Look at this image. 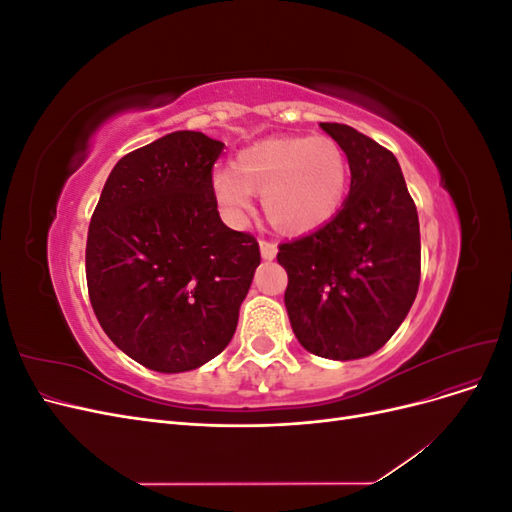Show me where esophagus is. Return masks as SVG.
<instances>
[{
	"mask_svg": "<svg viewBox=\"0 0 512 512\" xmlns=\"http://www.w3.org/2000/svg\"><path fill=\"white\" fill-rule=\"evenodd\" d=\"M260 254L265 260H273L275 254H277V245L273 241H267V239H260Z\"/></svg>",
	"mask_w": 512,
	"mask_h": 512,
	"instance_id": "34e87169",
	"label": "esophagus"
}]
</instances>
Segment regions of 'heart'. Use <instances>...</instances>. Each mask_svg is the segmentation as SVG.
I'll list each match as a JSON object with an SVG mask.
<instances>
[{
    "label": "heart",
    "instance_id": "obj_1",
    "mask_svg": "<svg viewBox=\"0 0 512 512\" xmlns=\"http://www.w3.org/2000/svg\"><path fill=\"white\" fill-rule=\"evenodd\" d=\"M348 164L329 136H284L237 153L232 170L211 177V192L224 218L241 224L262 194V211L273 228L303 235L327 224L344 203Z\"/></svg>",
    "mask_w": 512,
    "mask_h": 512
}]
</instances>
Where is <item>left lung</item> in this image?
Returning a JSON list of instances; mask_svg holds the SVG:
<instances>
[{
	"mask_svg": "<svg viewBox=\"0 0 512 512\" xmlns=\"http://www.w3.org/2000/svg\"><path fill=\"white\" fill-rule=\"evenodd\" d=\"M350 164V194L312 235L280 245L284 294L301 346L333 361L380 350L421 282V230L397 158L344 123H320Z\"/></svg>",
	"mask_w": 512,
	"mask_h": 512,
	"instance_id": "8db88e82",
	"label": "left lung"
}]
</instances>
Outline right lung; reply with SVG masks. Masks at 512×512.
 <instances>
[{
	"instance_id": "right-lung-1",
	"label": "right lung",
	"mask_w": 512,
	"mask_h": 512,
	"mask_svg": "<svg viewBox=\"0 0 512 512\" xmlns=\"http://www.w3.org/2000/svg\"><path fill=\"white\" fill-rule=\"evenodd\" d=\"M222 149L181 130L130 151L89 222L85 273L100 327L162 374L196 369L228 346L260 265L258 241L220 220L211 170Z\"/></svg>"
}]
</instances>
